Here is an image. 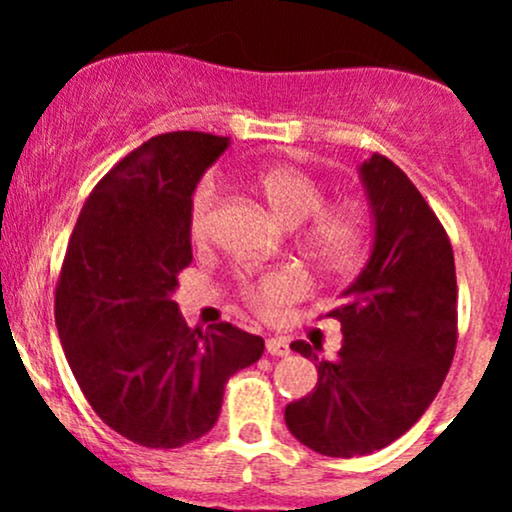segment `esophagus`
Instances as JSON below:
<instances>
[{
  "instance_id": "34e87169",
  "label": "esophagus",
  "mask_w": 512,
  "mask_h": 512,
  "mask_svg": "<svg viewBox=\"0 0 512 512\" xmlns=\"http://www.w3.org/2000/svg\"><path fill=\"white\" fill-rule=\"evenodd\" d=\"M267 354L284 358V356H289V354H291V349H289V344L284 342V339H276V337H272V339H267Z\"/></svg>"
}]
</instances>
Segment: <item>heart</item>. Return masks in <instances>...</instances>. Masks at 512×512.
I'll return each instance as SVG.
<instances>
[{"mask_svg":"<svg viewBox=\"0 0 512 512\" xmlns=\"http://www.w3.org/2000/svg\"><path fill=\"white\" fill-rule=\"evenodd\" d=\"M255 187L286 226L296 228L308 221L305 245L317 260L332 267H349L363 255L368 238L363 211L351 204L325 207V190L313 175L296 166H267L255 175ZM216 204L219 182L214 175H204L187 199V233L192 243L209 238ZM303 291L305 279L296 269H274L243 286L245 301L262 315H274L281 305L303 296Z\"/></svg>","mask_w":512,"mask_h":512,"instance_id":"obj_1","label":"heart"}]
</instances>
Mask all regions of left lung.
I'll list each match as a JSON object with an SVG mask.
<instances>
[{"label": "left lung", "instance_id": "8db88e82", "mask_svg": "<svg viewBox=\"0 0 512 512\" xmlns=\"http://www.w3.org/2000/svg\"><path fill=\"white\" fill-rule=\"evenodd\" d=\"M375 243L344 301L327 317L344 344L320 361L317 385L284 411L289 431L327 457L368 455L409 431L438 395L457 346L455 257L443 223L404 170L373 154L361 166Z\"/></svg>", "mask_w": 512, "mask_h": 512}]
</instances>
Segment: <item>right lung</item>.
I'll return each instance as SVG.
<instances>
[{
    "mask_svg": "<svg viewBox=\"0 0 512 512\" xmlns=\"http://www.w3.org/2000/svg\"><path fill=\"white\" fill-rule=\"evenodd\" d=\"M228 137L168 132L93 187L55 289L64 356L93 411L144 448H180L219 419L231 375L264 339L231 322L187 327L173 291L192 262L187 199Z\"/></svg>",
    "mask_w": 512,
    "mask_h": 512,
    "instance_id": "obj_1",
    "label": "right lung"
}]
</instances>
